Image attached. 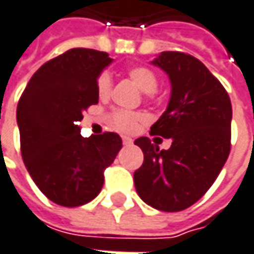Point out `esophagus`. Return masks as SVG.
I'll use <instances>...</instances> for the list:
<instances>
[{"instance_id": "esophagus-1", "label": "esophagus", "mask_w": 254, "mask_h": 254, "mask_svg": "<svg viewBox=\"0 0 254 254\" xmlns=\"http://www.w3.org/2000/svg\"><path fill=\"white\" fill-rule=\"evenodd\" d=\"M122 142H124V144H132L133 143V140H132V139H130V137H127V136H124V137H122Z\"/></svg>"}]
</instances>
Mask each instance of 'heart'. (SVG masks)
<instances>
[{
  "mask_svg": "<svg viewBox=\"0 0 254 254\" xmlns=\"http://www.w3.org/2000/svg\"><path fill=\"white\" fill-rule=\"evenodd\" d=\"M129 78L137 85L139 90L146 92L149 97H152L157 88L159 80L150 68L144 66H135L130 67L127 70ZM111 90H112V77L110 73H102L98 77L97 81V91L101 98H107L110 97ZM146 115L140 112H129L124 110H115L110 114V122L112 127H115L119 132L124 133H133L136 132L140 124L146 122Z\"/></svg>",
  "mask_w": 254,
  "mask_h": 254,
  "instance_id": "b5f03b06",
  "label": "heart"
}]
</instances>
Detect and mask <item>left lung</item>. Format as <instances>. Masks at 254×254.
<instances>
[{
  "instance_id": "left-lung-1",
  "label": "left lung",
  "mask_w": 254,
  "mask_h": 254,
  "mask_svg": "<svg viewBox=\"0 0 254 254\" xmlns=\"http://www.w3.org/2000/svg\"><path fill=\"white\" fill-rule=\"evenodd\" d=\"M152 64L167 73L171 95L150 135L171 139L173 143L160 150L149 137L136 139L144 159L133 181L147 205L177 212L205 194L228 160L232 104L219 80L191 55L163 52Z\"/></svg>"
}]
</instances>
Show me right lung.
I'll list each match as a JSON object with an SVG mask.
<instances>
[{"label": "right lung", "instance_id": "right-lung-1", "mask_svg": "<svg viewBox=\"0 0 254 254\" xmlns=\"http://www.w3.org/2000/svg\"><path fill=\"white\" fill-rule=\"evenodd\" d=\"M108 53L75 48L46 62L18 102L21 153L32 180L62 206H80L100 194L104 170L122 147L118 133L83 137V111L98 104L97 80Z\"/></svg>", "mask_w": 254, "mask_h": 254}]
</instances>
